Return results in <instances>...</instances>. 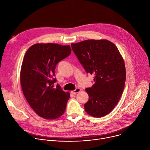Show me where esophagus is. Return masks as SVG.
<instances>
[{"label": "esophagus", "instance_id": "obj_1", "mask_svg": "<svg viewBox=\"0 0 150 150\" xmlns=\"http://www.w3.org/2000/svg\"><path fill=\"white\" fill-rule=\"evenodd\" d=\"M80 91H81V89L79 88H76L75 90L72 91H71V93H72V94H76V93H79Z\"/></svg>", "mask_w": 150, "mask_h": 150}]
</instances>
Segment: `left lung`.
<instances>
[{
	"label": "left lung",
	"instance_id": "obj_1",
	"mask_svg": "<svg viewBox=\"0 0 150 150\" xmlns=\"http://www.w3.org/2000/svg\"><path fill=\"white\" fill-rule=\"evenodd\" d=\"M72 50L85 71L95 75V83L85 91L89 96L84 109L90 116L101 117L118 103L126 81L123 59L117 47L108 40H86L71 43Z\"/></svg>",
	"mask_w": 150,
	"mask_h": 150
}]
</instances>
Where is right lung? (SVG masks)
<instances>
[{
    "instance_id": "right-lung-1",
    "label": "right lung",
    "mask_w": 150,
    "mask_h": 150,
    "mask_svg": "<svg viewBox=\"0 0 150 150\" xmlns=\"http://www.w3.org/2000/svg\"><path fill=\"white\" fill-rule=\"evenodd\" d=\"M71 51L69 45L37 43L25 54L20 72L21 87L31 108L42 118L55 119L65 111L70 93L59 85L54 87V76L58 62Z\"/></svg>"
}]
</instances>
